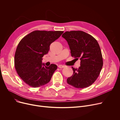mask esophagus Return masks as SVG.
Here are the masks:
<instances>
[{"label": "esophagus", "mask_w": 120, "mask_h": 120, "mask_svg": "<svg viewBox=\"0 0 120 120\" xmlns=\"http://www.w3.org/2000/svg\"><path fill=\"white\" fill-rule=\"evenodd\" d=\"M65 67V66H63V65H59L58 66V68H64Z\"/></svg>", "instance_id": "1"}]
</instances>
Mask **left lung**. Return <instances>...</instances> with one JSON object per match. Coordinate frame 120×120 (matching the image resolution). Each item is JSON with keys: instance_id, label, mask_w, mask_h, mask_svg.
Returning a JSON list of instances; mask_svg holds the SVG:
<instances>
[{"instance_id": "left-lung-1", "label": "left lung", "mask_w": 120, "mask_h": 120, "mask_svg": "<svg viewBox=\"0 0 120 120\" xmlns=\"http://www.w3.org/2000/svg\"><path fill=\"white\" fill-rule=\"evenodd\" d=\"M62 36L70 47L72 57L81 60L80 67L74 68L67 83L76 88L87 87L97 79L103 65V57L97 41L91 35L81 30L66 31Z\"/></svg>"}]
</instances>
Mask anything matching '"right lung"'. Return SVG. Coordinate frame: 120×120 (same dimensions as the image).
<instances>
[{"label": "right lung", "instance_id": "obj_1", "mask_svg": "<svg viewBox=\"0 0 120 120\" xmlns=\"http://www.w3.org/2000/svg\"><path fill=\"white\" fill-rule=\"evenodd\" d=\"M63 31L34 30L24 37L18 44L15 55V66L24 82L33 87H39L50 81L57 66H45L43 56L48 53L49 46Z\"/></svg>", "mask_w": 120, "mask_h": 120}]
</instances>
